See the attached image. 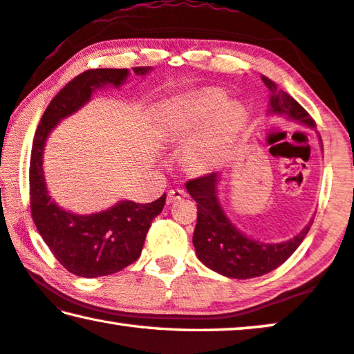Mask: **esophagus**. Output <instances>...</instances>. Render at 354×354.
Instances as JSON below:
<instances>
[{
	"label": "esophagus",
	"mask_w": 354,
	"mask_h": 354,
	"mask_svg": "<svg viewBox=\"0 0 354 354\" xmlns=\"http://www.w3.org/2000/svg\"><path fill=\"white\" fill-rule=\"evenodd\" d=\"M186 192L183 189H171L170 192L167 194V203H173V201L181 200L183 197H186Z\"/></svg>",
	"instance_id": "esophagus-1"
}]
</instances>
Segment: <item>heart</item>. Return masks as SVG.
Here are the masks:
<instances>
[{
  "label": "heart",
  "instance_id": "heart-1",
  "mask_svg": "<svg viewBox=\"0 0 354 354\" xmlns=\"http://www.w3.org/2000/svg\"><path fill=\"white\" fill-rule=\"evenodd\" d=\"M216 93L175 99L164 109V127L170 138H192L187 159L194 167H211L228 154L243 115Z\"/></svg>",
  "mask_w": 354,
  "mask_h": 354
}]
</instances>
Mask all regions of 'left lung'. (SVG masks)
Instances as JSON below:
<instances>
[{"instance_id": "obj_1", "label": "left lung", "mask_w": 354, "mask_h": 354, "mask_svg": "<svg viewBox=\"0 0 354 354\" xmlns=\"http://www.w3.org/2000/svg\"><path fill=\"white\" fill-rule=\"evenodd\" d=\"M261 78L271 91V113L285 115L302 124L315 126L313 118L298 100L282 91L269 78ZM187 192L197 201V225L192 241L200 261L212 271L232 279L260 277L279 268L299 248L312 225L310 221L299 234L287 243H258L239 233L223 214L217 198V173H207L201 178L190 179Z\"/></svg>"}]
</instances>
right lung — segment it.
I'll use <instances>...</instances> for the list:
<instances>
[{
	"mask_svg": "<svg viewBox=\"0 0 354 354\" xmlns=\"http://www.w3.org/2000/svg\"><path fill=\"white\" fill-rule=\"evenodd\" d=\"M149 69V66L132 67L137 75H145ZM127 75V69H91L77 75L48 104L32 140L30 160L32 221L56 260L80 277L109 276L136 261L142 254L151 222L165 205L164 194L153 203L121 201L97 214L77 216L53 203L44 181V145L53 126L88 102L94 89L110 83L120 86Z\"/></svg>",
	"mask_w": 354,
	"mask_h": 354,
	"instance_id": "add662e5",
	"label": "right lung"
}]
</instances>
